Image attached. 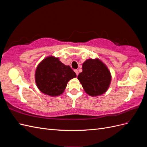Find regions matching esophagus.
<instances>
[{"label":"esophagus","instance_id":"obj_1","mask_svg":"<svg viewBox=\"0 0 147 147\" xmlns=\"http://www.w3.org/2000/svg\"><path fill=\"white\" fill-rule=\"evenodd\" d=\"M74 71H75V72L76 73L77 76H78V70L77 69H75Z\"/></svg>","mask_w":147,"mask_h":147}]
</instances>
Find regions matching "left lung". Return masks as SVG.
<instances>
[{"label":"left lung","instance_id":"1","mask_svg":"<svg viewBox=\"0 0 147 147\" xmlns=\"http://www.w3.org/2000/svg\"><path fill=\"white\" fill-rule=\"evenodd\" d=\"M78 79L85 92L91 96L103 94L108 90L111 74L107 66L98 59H87Z\"/></svg>","mask_w":147,"mask_h":147}]
</instances>
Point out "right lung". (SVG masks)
Wrapping results in <instances>:
<instances>
[{
	"label": "right lung",
	"mask_w": 147,
	"mask_h": 147,
	"mask_svg": "<svg viewBox=\"0 0 147 147\" xmlns=\"http://www.w3.org/2000/svg\"><path fill=\"white\" fill-rule=\"evenodd\" d=\"M76 74L54 56L44 59L35 71V83L39 90L45 94L57 96L63 94L67 82L76 77Z\"/></svg>",
	"instance_id": "1"
}]
</instances>
